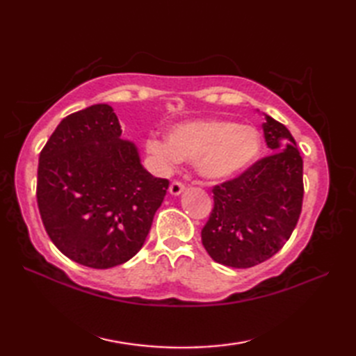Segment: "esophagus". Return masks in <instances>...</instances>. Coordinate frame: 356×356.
<instances>
[{"label":"esophagus","mask_w":356,"mask_h":356,"mask_svg":"<svg viewBox=\"0 0 356 356\" xmlns=\"http://www.w3.org/2000/svg\"><path fill=\"white\" fill-rule=\"evenodd\" d=\"M184 191H185V185H184V184L172 182V184L170 185V193H171L172 195H180Z\"/></svg>","instance_id":"1"}]
</instances>
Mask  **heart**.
I'll return each mask as SVG.
<instances>
[{"instance_id": "1", "label": "heart", "mask_w": 356, "mask_h": 356, "mask_svg": "<svg viewBox=\"0 0 356 356\" xmlns=\"http://www.w3.org/2000/svg\"><path fill=\"white\" fill-rule=\"evenodd\" d=\"M145 149L165 166L191 162L202 179L225 182L255 162L261 151V138L254 127L232 120H191L174 125L168 139L151 136L145 140Z\"/></svg>"}]
</instances>
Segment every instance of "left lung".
Instances as JSON below:
<instances>
[{
  "label": "left lung",
  "mask_w": 356,
  "mask_h": 356,
  "mask_svg": "<svg viewBox=\"0 0 356 356\" xmlns=\"http://www.w3.org/2000/svg\"><path fill=\"white\" fill-rule=\"evenodd\" d=\"M264 140L272 154L241 176L214 186V209L202 243L214 261L252 268L289 240L303 205V159L291 131L264 115Z\"/></svg>",
  "instance_id": "left-lung-1"
}]
</instances>
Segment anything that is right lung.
Returning <instances> with one entry per match:
<instances>
[{"label": "right lung", "instance_id": "right-lung-1", "mask_svg": "<svg viewBox=\"0 0 356 356\" xmlns=\"http://www.w3.org/2000/svg\"><path fill=\"white\" fill-rule=\"evenodd\" d=\"M108 104L61 120L40 154L36 199L59 251L82 266L115 268L140 251L170 182L143 168Z\"/></svg>", "mask_w": 356, "mask_h": 356}]
</instances>
